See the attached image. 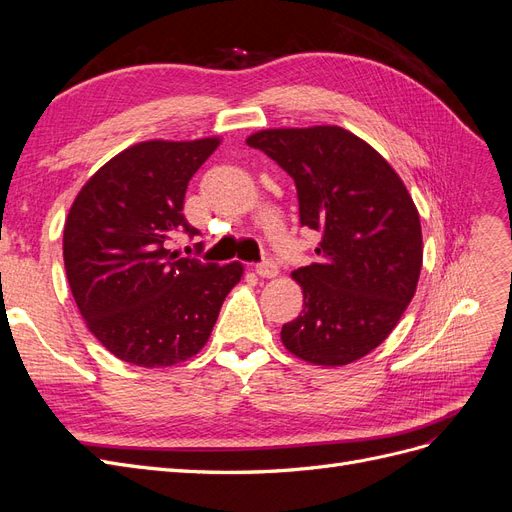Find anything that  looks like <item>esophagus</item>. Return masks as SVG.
Wrapping results in <instances>:
<instances>
[{
    "label": "esophagus",
    "mask_w": 512,
    "mask_h": 512,
    "mask_svg": "<svg viewBox=\"0 0 512 512\" xmlns=\"http://www.w3.org/2000/svg\"><path fill=\"white\" fill-rule=\"evenodd\" d=\"M256 275L262 277V280H271V277L277 275V265H275L273 260L260 262V265H256Z\"/></svg>",
    "instance_id": "obj_1"
}]
</instances>
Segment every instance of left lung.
<instances>
[{"mask_svg":"<svg viewBox=\"0 0 512 512\" xmlns=\"http://www.w3.org/2000/svg\"><path fill=\"white\" fill-rule=\"evenodd\" d=\"M245 143L294 179L301 226L322 232L318 262L292 271L303 309L282 327V344L324 367L363 359L397 327L423 267L421 218L406 183L339 126L269 128Z\"/></svg>","mask_w":512,"mask_h":512,"instance_id":"obj_1","label":"left lung"}]
</instances>
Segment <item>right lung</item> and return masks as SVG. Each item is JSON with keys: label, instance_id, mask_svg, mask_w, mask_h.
I'll list each match as a JSON object with an SVG mask.
<instances>
[{"label": "right lung", "instance_id": "add662e5", "mask_svg": "<svg viewBox=\"0 0 512 512\" xmlns=\"http://www.w3.org/2000/svg\"><path fill=\"white\" fill-rule=\"evenodd\" d=\"M220 136L143 141L100 166L76 194L64 226V265L76 307L117 359L156 369L192 359L209 342L241 262L205 265L168 250L188 181Z\"/></svg>", "mask_w": 512, "mask_h": 512}]
</instances>
